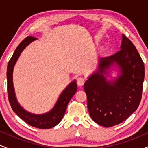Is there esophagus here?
Wrapping results in <instances>:
<instances>
[{
    "instance_id": "esophagus-1",
    "label": "esophagus",
    "mask_w": 148,
    "mask_h": 148,
    "mask_svg": "<svg viewBox=\"0 0 148 148\" xmlns=\"http://www.w3.org/2000/svg\"><path fill=\"white\" fill-rule=\"evenodd\" d=\"M85 82H86V80H85V79H84V78H78L77 79V84L79 85V86H83L85 84Z\"/></svg>"
}]
</instances>
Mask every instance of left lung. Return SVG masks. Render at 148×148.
Masks as SVG:
<instances>
[{
  "instance_id": "obj_1",
  "label": "left lung",
  "mask_w": 148,
  "mask_h": 148,
  "mask_svg": "<svg viewBox=\"0 0 148 148\" xmlns=\"http://www.w3.org/2000/svg\"><path fill=\"white\" fill-rule=\"evenodd\" d=\"M117 63L122 74L114 82L107 81L99 72L84 84L91 118L103 127L119 125L137 109L142 97L145 68L135 46L123 35L121 50L100 60L99 71Z\"/></svg>"
}]
</instances>
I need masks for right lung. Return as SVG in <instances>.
I'll return each mask as SVG.
<instances>
[{
    "label": "right lung",
    "instance_id": "right-lung-1",
    "mask_svg": "<svg viewBox=\"0 0 148 148\" xmlns=\"http://www.w3.org/2000/svg\"><path fill=\"white\" fill-rule=\"evenodd\" d=\"M36 40V37L33 36H28L25 37L24 40L15 49L14 53L8 64L7 69V80H8V95L9 102L13 111L16 115L21 118L23 121L31 125L34 127L42 130H47V129L52 128L55 127L61 121L63 118L64 113L66 111L67 104L72 99V97L75 94L77 86L76 81H73L65 88V90L62 92V94L59 97L56 104L53 107V108L49 113L43 115H34L32 113L25 111L22 107L18 104L15 97L14 87L12 83V72L13 68L18 58L22 51L24 49L26 46H28L31 42Z\"/></svg>",
    "mask_w": 148,
    "mask_h": 148
}]
</instances>
